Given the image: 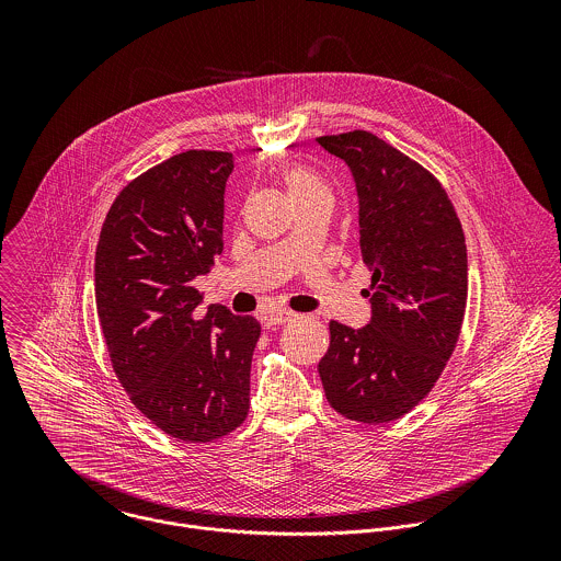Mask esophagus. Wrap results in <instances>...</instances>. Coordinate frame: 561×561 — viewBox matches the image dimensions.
Listing matches in <instances>:
<instances>
[{
	"label": "esophagus",
	"instance_id": "obj_1",
	"mask_svg": "<svg viewBox=\"0 0 561 561\" xmlns=\"http://www.w3.org/2000/svg\"><path fill=\"white\" fill-rule=\"evenodd\" d=\"M296 320V313L283 309V311H270L265 313V325L267 328H274V325H283V323H289V321Z\"/></svg>",
	"mask_w": 561,
	"mask_h": 561
}]
</instances>
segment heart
Instances as JSON below:
<instances>
[{
    "label": "heart",
    "instance_id": "b5f03b06",
    "mask_svg": "<svg viewBox=\"0 0 561 561\" xmlns=\"http://www.w3.org/2000/svg\"><path fill=\"white\" fill-rule=\"evenodd\" d=\"M285 185H287V192L294 198V203H302L313 196H330V192L320 176L302 165H294L285 172Z\"/></svg>",
    "mask_w": 561,
    "mask_h": 561
}]
</instances>
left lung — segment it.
Instances as JSON below:
<instances>
[{"instance_id":"1","label":"left lung","mask_w":561,"mask_h":561,"mask_svg":"<svg viewBox=\"0 0 561 561\" xmlns=\"http://www.w3.org/2000/svg\"><path fill=\"white\" fill-rule=\"evenodd\" d=\"M345 161L358 196L363 263L371 270V320L330 321L320 360L328 403L360 423L400 419L443 374L467 309L462 225L440 183L369 131L318 138Z\"/></svg>"}]
</instances>
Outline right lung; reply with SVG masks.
<instances>
[{
  "mask_svg": "<svg viewBox=\"0 0 561 561\" xmlns=\"http://www.w3.org/2000/svg\"><path fill=\"white\" fill-rule=\"evenodd\" d=\"M233 156L185 151L134 179L112 203L94 254L96 316L112 367L165 434L209 443L240 427L261 334L252 316L196 309L194 278L222 252Z\"/></svg>",
  "mask_w": 561,
  "mask_h": 561,
  "instance_id": "add662e5",
  "label": "right lung"
}]
</instances>
